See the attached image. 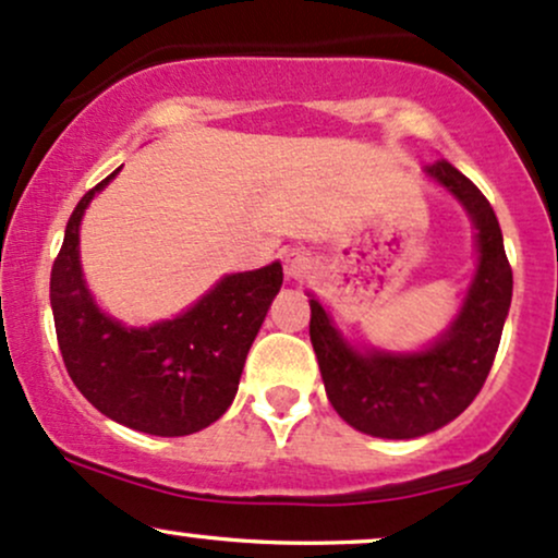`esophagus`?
Masks as SVG:
<instances>
[{
  "label": "esophagus",
  "instance_id": "1",
  "mask_svg": "<svg viewBox=\"0 0 558 558\" xmlns=\"http://www.w3.org/2000/svg\"><path fill=\"white\" fill-rule=\"evenodd\" d=\"M283 267H286V275H289L291 280L302 278V275L310 269V256L299 248H289L283 254Z\"/></svg>",
  "mask_w": 558,
  "mask_h": 558
}]
</instances>
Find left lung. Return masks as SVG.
<instances>
[{"instance_id":"1","label":"left lung","mask_w":558,"mask_h":558,"mask_svg":"<svg viewBox=\"0 0 558 558\" xmlns=\"http://www.w3.org/2000/svg\"><path fill=\"white\" fill-rule=\"evenodd\" d=\"M426 174L466 206L480 246L476 278L448 333L418 354H360L330 326L320 302L310 299V339L330 405L373 437H424L458 418L485 387L511 307L513 275L489 201L445 158Z\"/></svg>"}]
</instances>
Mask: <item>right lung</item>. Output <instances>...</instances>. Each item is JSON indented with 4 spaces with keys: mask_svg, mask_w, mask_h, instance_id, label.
Here are the masks:
<instances>
[{
    "mask_svg": "<svg viewBox=\"0 0 558 558\" xmlns=\"http://www.w3.org/2000/svg\"><path fill=\"white\" fill-rule=\"evenodd\" d=\"M73 209L50 275L54 333L76 389L108 418L156 434L201 432L235 400L243 363L275 293L278 262L254 272L225 275L195 307L150 328H124L92 302L78 265V225L100 187Z\"/></svg>",
    "mask_w": 558,
    "mask_h": 558,
    "instance_id": "obj_1",
    "label": "right lung"
}]
</instances>
